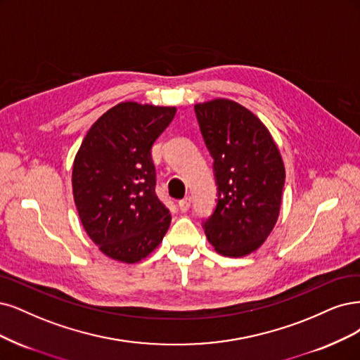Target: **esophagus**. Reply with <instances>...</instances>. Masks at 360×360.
<instances>
[{"label": "esophagus", "mask_w": 360, "mask_h": 360, "mask_svg": "<svg viewBox=\"0 0 360 360\" xmlns=\"http://www.w3.org/2000/svg\"><path fill=\"white\" fill-rule=\"evenodd\" d=\"M191 202H192V198L191 196H186V198H183L181 201H179V208L181 210L183 213H186L191 208Z\"/></svg>", "instance_id": "1"}]
</instances>
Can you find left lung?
Returning a JSON list of instances; mask_svg holds the SVG:
<instances>
[{"label":"left lung","instance_id":"left-lung-1","mask_svg":"<svg viewBox=\"0 0 360 360\" xmlns=\"http://www.w3.org/2000/svg\"><path fill=\"white\" fill-rule=\"evenodd\" d=\"M214 162L217 204L204 221L216 252L243 257L257 250L276 226L284 188V164L276 141L256 115L216 98L195 105Z\"/></svg>","mask_w":360,"mask_h":360}]
</instances>
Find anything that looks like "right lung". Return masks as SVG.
<instances>
[{
  "instance_id": "right-lung-1",
  "label": "right lung",
  "mask_w": 360,
  "mask_h": 360,
  "mask_svg": "<svg viewBox=\"0 0 360 360\" xmlns=\"http://www.w3.org/2000/svg\"><path fill=\"white\" fill-rule=\"evenodd\" d=\"M176 111L120 103L94 123L74 158L72 195L82 225L119 262H140L169 228V210L155 192L152 146Z\"/></svg>"
}]
</instances>
